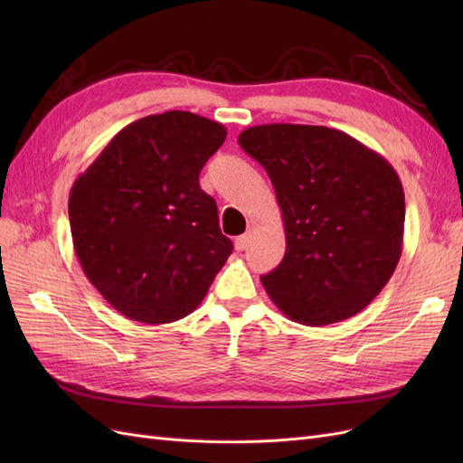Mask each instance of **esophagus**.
<instances>
[{
	"label": "esophagus",
	"mask_w": 463,
	"mask_h": 463,
	"mask_svg": "<svg viewBox=\"0 0 463 463\" xmlns=\"http://www.w3.org/2000/svg\"><path fill=\"white\" fill-rule=\"evenodd\" d=\"M249 241H250V235H249V233L240 235V237H237V240H235V250H240V253H241V250H245V249L249 247Z\"/></svg>",
	"instance_id": "esophagus-1"
}]
</instances>
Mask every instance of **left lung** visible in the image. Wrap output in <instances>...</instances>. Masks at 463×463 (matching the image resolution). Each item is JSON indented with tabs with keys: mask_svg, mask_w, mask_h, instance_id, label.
I'll use <instances>...</instances> for the list:
<instances>
[{
	"mask_svg": "<svg viewBox=\"0 0 463 463\" xmlns=\"http://www.w3.org/2000/svg\"><path fill=\"white\" fill-rule=\"evenodd\" d=\"M237 141L269 174L284 216L286 255L260 276L274 305L307 326L365 309L402 255L405 197L394 167L322 125H257Z\"/></svg>",
	"mask_w": 463,
	"mask_h": 463,
	"instance_id": "8db88e82",
	"label": "left lung"
}]
</instances>
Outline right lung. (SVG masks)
I'll use <instances>...</instances> for the list:
<instances>
[{
	"label": "right lung",
	"mask_w": 463,
	"mask_h": 463,
	"mask_svg": "<svg viewBox=\"0 0 463 463\" xmlns=\"http://www.w3.org/2000/svg\"><path fill=\"white\" fill-rule=\"evenodd\" d=\"M226 135L191 111L146 116L73 184L69 222L82 272L128 318L165 325L187 317L232 255L216 201L199 185Z\"/></svg>",
	"instance_id": "add662e5"
}]
</instances>
